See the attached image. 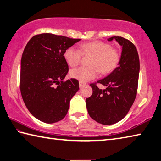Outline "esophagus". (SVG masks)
I'll use <instances>...</instances> for the list:
<instances>
[{
  "label": "esophagus",
  "mask_w": 161,
  "mask_h": 161,
  "mask_svg": "<svg viewBox=\"0 0 161 161\" xmlns=\"http://www.w3.org/2000/svg\"><path fill=\"white\" fill-rule=\"evenodd\" d=\"M85 83H84V82H81V81H80V87L81 88V87H82V86H84V85H85Z\"/></svg>",
  "instance_id": "obj_1"
}]
</instances>
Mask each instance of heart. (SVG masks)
<instances>
[{"label":"heart","mask_w":161,"mask_h":161,"mask_svg":"<svg viewBox=\"0 0 161 161\" xmlns=\"http://www.w3.org/2000/svg\"><path fill=\"white\" fill-rule=\"evenodd\" d=\"M92 55L89 67H81L70 71V76L81 82H86L96 78L99 72L108 74L115 69L120 60V54L116 49L102 41H92L81 45L80 49L67 47L64 50V58L71 67L80 63L81 56Z\"/></svg>","instance_id":"1"}]
</instances>
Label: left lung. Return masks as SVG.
<instances>
[{
	"label": "left lung",
	"mask_w": 161,
	"mask_h": 161,
	"mask_svg": "<svg viewBox=\"0 0 161 161\" xmlns=\"http://www.w3.org/2000/svg\"><path fill=\"white\" fill-rule=\"evenodd\" d=\"M115 40L122 46L118 67L107 77L97 81L107 86L101 89L97 83L90 84L93 93L86 99V108L92 119L103 125L116 124L129 112L137 94L140 62L135 45L129 40L119 36Z\"/></svg>",
	"instance_id": "obj_1"
}]
</instances>
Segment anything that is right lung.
I'll return each mask as SVG.
<instances>
[{
	"instance_id": "1",
	"label": "right lung",
	"mask_w": 161,
	"mask_h": 161,
	"mask_svg": "<svg viewBox=\"0 0 161 161\" xmlns=\"http://www.w3.org/2000/svg\"><path fill=\"white\" fill-rule=\"evenodd\" d=\"M80 40L42 33L32 37L24 49L20 64L21 95L32 115L44 123L63 119L71 99L79 90L76 79L63 80L69 71L64 50Z\"/></svg>"
}]
</instances>
